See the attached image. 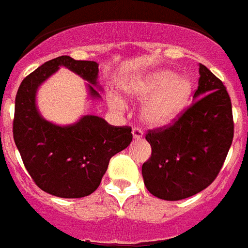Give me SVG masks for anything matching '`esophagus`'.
I'll list each match as a JSON object with an SVG mask.
<instances>
[{"instance_id": "34e87169", "label": "esophagus", "mask_w": 248, "mask_h": 248, "mask_svg": "<svg viewBox=\"0 0 248 248\" xmlns=\"http://www.w3.org/2000/svg\"><path fill=\"white\" fill-rule=\"evenodd\" d=\"M132 134H133V140H138L142 138V132H140V129H133V132H132Z\"/></svg>"}]
</instances>
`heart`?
<instances>
[{"instance_id":"b5f03b06","label":"heart","mask_w":248,"mask_h":248,"mask_svg":"<svg viewBox=\"0 0 248 248\" xmlns=\"http://www.w3.org/2000/svg\"><path fill=\"white\" fill-rule=\"evenodd\" d=\"M132 98L146 100L140 116L144 125L162 128L179 118L191 101L193 83L186 75H177L171 70H157L126 87ZM116 108H124V101L116 94L108 97Z\"/></svg>"}]
</instances>
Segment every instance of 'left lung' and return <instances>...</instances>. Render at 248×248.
<instances>
[{"instance_id":"obj_1","label":"left lung","mask_w":248,"mask_h":248,"mask_svg":"<svg viewBox=\"0 0 248 248\" xmlns=\"http://www.w3.org/2000/svg\"><path fill=\"white\" fill-rule=\"evenodd\" d=\"M199 66L193 104L173 125L146 136L152 154L142 166L144 186L166 201L188 199L209 187L233 140L229 94L220 79L205 65Z\"/></svg>"}]
</instances>
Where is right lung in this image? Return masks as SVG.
Instances as JSON below:
<instances>
[{
	"label": "right lung",
	"instance_id": "1",
	"mask_svg": "<svg viewBox=\"0 0 248 248\" xmlns=\"http://www.w3.org/2000/svg\"><path fill=\"white\" fill-rule=\"evenodd\" d=\"M60 68L87 82L91 100H101L96 61L60 56L47 61L21 82L15 98L14 140L28 173L42 191L61 199H80L96 191L108 161L132 142V128L112 126L96 115L59 125L37 106L39 87Z\"/></svg>",
	"mask_w": 248,
	"mask_h": 248
}]
</instances>
